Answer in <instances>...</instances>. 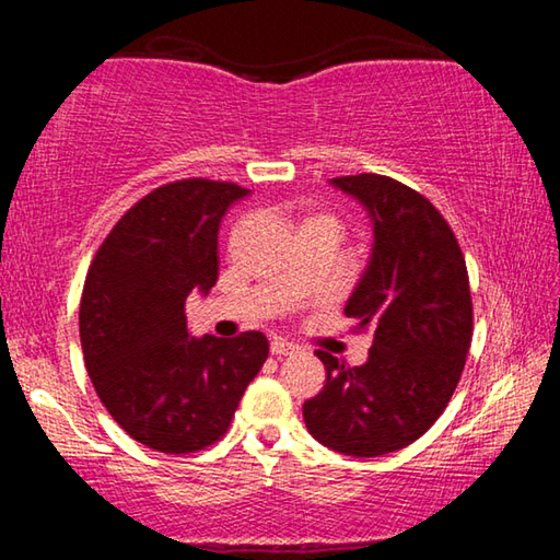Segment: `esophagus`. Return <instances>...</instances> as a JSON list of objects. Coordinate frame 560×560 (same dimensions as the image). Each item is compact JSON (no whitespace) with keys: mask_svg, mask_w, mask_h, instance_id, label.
<instances>
[{"mask_svg":"<svg viewBox=\"0 0 560 560\" xmlns=\"http://www.w3.org/2000/svg\"><path fill=\"white\" fill-rule=\"evenodd\" d=\"M293 350H296V346H291L289 340L277 338V340H273V343H271V355H279V358H281V355H291Z\"/></svg>","mask_w":560,"mask_h":560,"instance_id":"esophagus-1","label":"esophagus"}]
</instances>
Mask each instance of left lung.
Masks as SVG:
<instances>
[{
  "mask_svg": "<svg viewBox=\"0 0 560 560\" xmlns=\"http://www.w3.org/2000/svg\"><path fill=\"white\" fill-rule=\"evenodd\" d=\"M330 185L365 207L373 254L346 316L373 326L363 365L326 350V385L303 402V422L324 447L381 457L428 432L457 387L471 343V293L459 242L428 197L385 175Z\"/></svg>",
  "mask_w": 560,
  "mask_h": 560,
  "instance_id": "1",
  "label": "left lung"
}]
</instances>
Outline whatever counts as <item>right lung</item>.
<instances>
[{
    "mask_svg": "<svg viewBox=\"0 0 560 560\" xmlns=\"http://www.w3.org/2000/svg\"><path fill=\"white\" fill-rule=\"evenodd\" d=\"M249 189L189 177L120 217L83 283L79 330L91 383L132 440L165 454L210 447L269 355L259 330L189 336L185 301L217 283V234Z\"/></svg>",
    "mask_w": 560,
    "mask_h": 560,
    "instance_id": "add662e5",
    "label": "right lung"
}]
</instances>
